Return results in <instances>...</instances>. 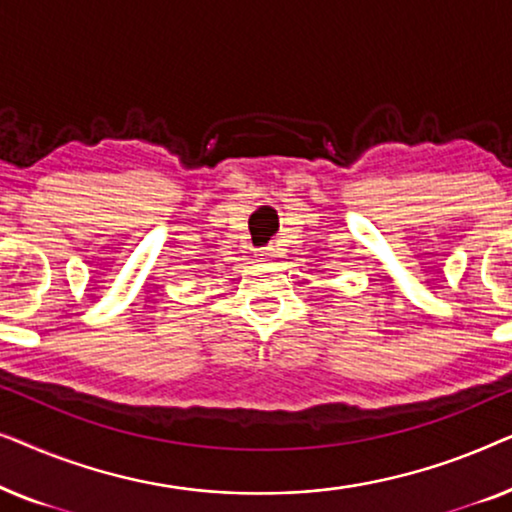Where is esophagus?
<instances>
[{
    "label": "esophagus",
    "mask_w": 512,
    "mask_h": 512,
    "mask_svg": "<svg viewBox=\"0 0 512 512\" xmlns=\"http://www.w3.org/2000/svg\"><path fill=\"white\" fill-rule=\"evenodd\" d=\"M258 256H261V258H272V256H275V249H270V247H268V249H263L261 254H258Z\"/></svg>",
    "instance_id": "esophagus-1"
}]
</instances>
